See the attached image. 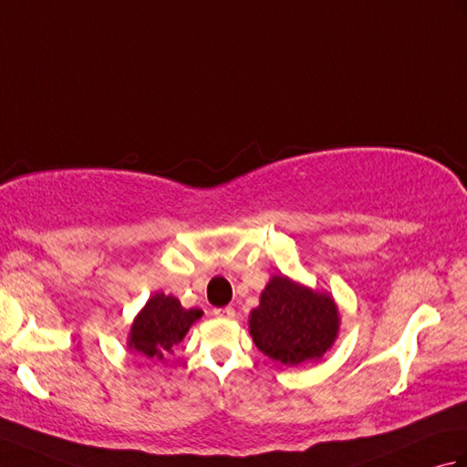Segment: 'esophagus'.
<instances>
[{
	"label": "esophagus",
	"mask_w": 467,
	"mask_h": 467,
	"mask_svg": "<svg viewBox=\"0 0 467 467\" xmlns=\"http://www.w3.org/2000/svg\"><path fill=\"white\" fill-rule=\"evenodd\" d=\"M213 315L218 317V319H233L234 309L233 306H218V309H213Z\"/></svg>",
	"instance_id": "obj_1"
}]
</instances>
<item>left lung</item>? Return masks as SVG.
Returning <instances> with one entry per match:
<instances>
[{
	"mask_svg": "<svg viewBox=\"0 0 467 467\" xmlns=\"http://www.w3.org/2000/svg\"><path fill=\"white\" fill-rule=\"evenodd\" d=\"M251 335L254 345L283 365L319 359L333 345L339 313L327 293H317L275 275L265 286L261 305L253 309Z\"/></svg>",
	"mask_w": 467,
	"mask_h": 467,
	"instance_id": "left-lung-1",
	"label": "left lung"
}]
</instances>
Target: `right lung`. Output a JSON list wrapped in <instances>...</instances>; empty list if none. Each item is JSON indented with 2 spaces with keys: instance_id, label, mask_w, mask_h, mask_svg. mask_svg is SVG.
I'll use <instances>...</instances> for the list:
<instances>
[{
  "instance_id": "right-lung-1",
  "label": "right lung",
  "mask_w": 467,
  "mask_h": 467,
  "mask_svg": "<svg viewBox=\"0 0 467 467\" xmlns=\"http://www.w3.org/2000/svg\"><path fill=\"white\" fill-rule=\"evenodd\" d=\"M201 317L202 311L184 309L172 295L156 293L136 317L128 345L148 359H162L166 353H172V347L184 339L191 325Z\"/></svg>"
}]
</instances>
